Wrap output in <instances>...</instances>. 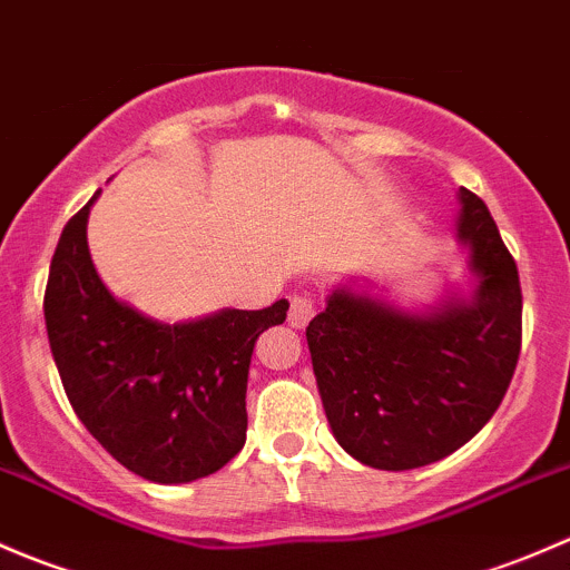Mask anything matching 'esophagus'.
I'll use <instances>...</instances> for the list:
<instances>
[{
  "label": "esophagus",
  "mask_w": 570,
  "mask_h": 570,
  "mask_svg": "<svg viewBox=\"0 0 570 570\" xmlns=\"http://www.w3.org/2000/svg\"><path fill=\"white\" fill-rule=\"evenodd\" d=\"M315 315V298L307 293H298L291 298V309H287V324L293 328H304L309 324V318Z\"/></svg>",
  "instance_id": "1"
}]
</instances>
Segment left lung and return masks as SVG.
Listing matches in <instances>:
<instances>
[{
    "mask_svg": "<svg viewBox=\"0 0 570 570\" xmlns=\"http://www.w3.org/2000/svg\"><path fill=\"white\" fill-rule=\"evenodd\" d=\"M474 293L409 313L337 287L307 326L315 381L340 448L403 472L463 448L500 409L521 351V285L489 208L459 191Z\"/></svg>",
    "mask_w": 570,
    "mask_h": 570,
    "instance_id": "obj_1",
    "label": "left lung"
}]
</instances>
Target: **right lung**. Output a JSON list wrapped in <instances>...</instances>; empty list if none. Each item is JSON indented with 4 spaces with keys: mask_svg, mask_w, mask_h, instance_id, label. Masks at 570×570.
<instances>
[{
    "mask_svg": "<svg viewBox=\"0 0 570 570\" xmlns=\"http://www.w3.org/2000/svg\"><path fill=\"white\" fill-rule=\"evenodd\" d=\"M98 197V191H96ZM96 197L62 230L43 296L46 332L76 416L111 459L150 483H191L246 442L255 340L287 302L164 324L120 302L87 249Z\"/></svg>",
    "mask_w": 570,
    "mask_h": 570,
    "instance_id": "add662e5",
    "label": "right lung"
}]
</instances>
